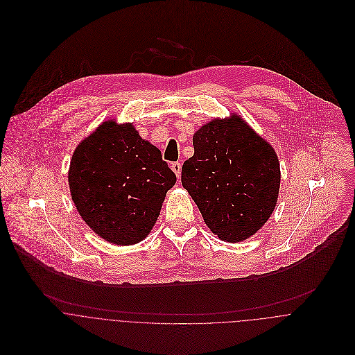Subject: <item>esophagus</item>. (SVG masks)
<instances>
[{"label":"esophagus","instance_id":"1","mask_svg":"<svg viewBox=\"0 0 355 355\" xmlns=\"http://www.w3.org/2000/svg\"><path fill=\"white\" fill-rule=\"evenodd\" d=\"M171 168H172V171L176 173V176L179 178L180 176V173H182V164L178 161V162H172L171 164Z\"/></svg>","mask_w":355,"mask_h":355}]
</instances>
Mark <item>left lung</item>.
Returning <instances> with one entry per match:
<instances>
[{
	"label": "left lung",
	"mask_w": 355,
	"mask_h": 355,
	"mask_svg": "<svg viewBox=\"0 0 355 355\" xmlns=\"http://www.w3.org/2000/svg\"><path fill=\"white\" fill-rule=\"evenodd\" d=\"M193 145L194 155L182 166L183 187L214 235L232 243L248 239L276 206V153L235 114L205 124Z\"/></svg>",
	"instance_id": "obj_1"
}]
</instances>
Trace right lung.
<instances>
[{
	"label": "right lung",
	"instance_id": "1",
	"mask_svg": "<svg viewBox=\"0 0 355 355\" xmlns=\"http://www.w3.org/2000/svg\"><path fill=\"white\" fill-rule=\"evenodd\" d=\"M68 180L72 201L96 234L134 245L150 232L176 175L131 124L110 120L76 148Z\"/></svg>",
	"mask_w": 355,
	"mask_h": 355
}]
</instances>
